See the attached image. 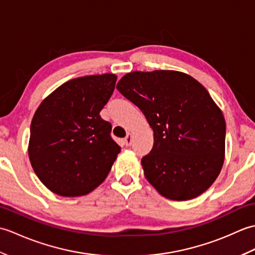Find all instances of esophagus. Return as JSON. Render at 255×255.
Listing matches in <instances>:
<instances>
[{"mask_svg": "<svg viewBox=\"0 0 255 255\" xmlns=\"http://www.w3.org/2000/svg\"><path fill=\"white\" fill-rule=\"evenodd\" d=\"M131 141H132L131 133H130V132H128V133H127V136L123 139V142H124V144H125V145H130V144H131Z\"/></svg>", "mask_w": 255, "mask_h": 255, "instance_id": "1", "label": "esophagus"}]
</instances>
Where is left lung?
Instances as JSON below:
<instances>
[{
	"mask_svg": "<svg viewBox=\"0 0 255 255\" xmlns=\"http://www.w3.org/2000/svg\"><path fill=\"white\" fill-rule=\"evenodd\" d=\"M116 88L153 130V148L141 160L151 185L173 200L207 191L224 165L226 148L225 117L208 91L173 70L127 73Z\"/></svg>",
	"mask_w": 255,
	"mask_h": 255,
	"instance_id": "left-lung-1",
	"label": "left lung"
}]
</instances>
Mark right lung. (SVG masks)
Masks as SVG:
<instances>
[{
	"instance_id": "add662e5",
	"label": "right lung",
	"mask_w": 255,
	"mask_h": 255,
	"mask_svg": "<svg viewBox=\"0 0 255 255\" xmlns=\"http://www.w3.org/2000/svg\"><path fill=\"white\" fill-rule=\"evenodd\" d=\"M113 73L63 83L38 106L28 156L38 178L63 197L83 196L105 181L121 147L100 113L115 89Z\"/></svg>"
}]
</instances>
